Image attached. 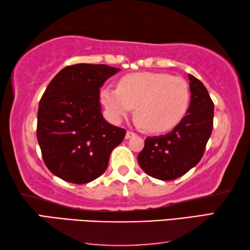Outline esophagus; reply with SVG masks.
Listing matches in <instances>:
<instances>
[{
	"instance_id": "esophagus-1",
	"label": "esophagus",
	"mask_w": 250,
	"mask_h": 250,
	"mask_svg": "<svg viewBox=\"0 0 250 250\" xmlns=\"http://www.w3.org/2000/svg\"><path fill=\"white\" fill-rule=\"evenodd\" d=\"M135 134L134 132H132V131H126V133H125V139H131V138H133V137H135Z\"/></svg>"
}]
</instances>
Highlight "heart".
I'll use <instances>...</instances> for the list:
<instances>
[{
  "label": "heart",
  "mask_w": 250,
  "mask_h": 250,
  "mask_svg": "<svg viewBox=\"0 0 250 250\" xmlns=\"http://www.w3.org/2000/svg\"><path fill=\"white\" fill-rule=\"evenodd\" d=\"M104 104L116 118L135 107V124L151 132H166L183 120L191 103L188 84L164 73H135L122 77L117 89L105 88Z\"/></svg>",
  "instance_id": "1"
}]
</instances>
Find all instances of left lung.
<instances>
[{
	"mask_svg": "<svg viewBox=\"0 0 250 250\" xmlns=\"http://www.w3.org/2000/svg\"><path fill=\"white\" fill-rule=\"evenodd\" d=\"M191 103L183 120L171 132L146 139L138 155L147 175L162 181L175 180L200 162L213 130L214 103L202 82L188 74Z\"/></svg>",
	"mask_w": 250,
	"mask_h": 250,
	"instance_id": "obj_1",
	"label": "left lung"
}]
</instances>
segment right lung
<instances>
[{
	"label": "right lung",
	"instance_id": "1",
	"mask_svg": "<svg viewBox=\"0 0 250 250\" xmlns=\"http://www.w3.org/2000/svg\"><path fill=\"white\" fill-rule=\"evenodd\" d=\"M120 69L108 65L76 64L55 76L42 96L37 141L54 175L75 184L99 177L125 130L101 115L99 88Z\"/></svg>",
	"mask_w": 250,
	"mask_h": 250
}]
</instances>
